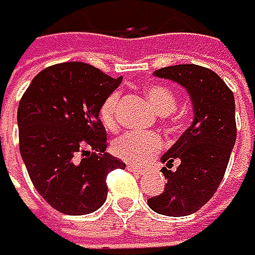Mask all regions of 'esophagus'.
I'll use <instances>...</instances> for the list:
<instances>
[{
    "label": "esophagus",
    "mask_w": 255,
    "mask_h": 255,
    "mask_svg": "<svg viewBox=\"0 0 255 255\" xmlns=\"http://www.w3.org/2000/svg\"><path fill=\"white\" fill-rule=\"evenodd\" d=\"M127 170L128 171H131V173H134V174H144V168H141V166H136V165H131V163H128L127 165Z\"/></svg>",
    "instance_id": "34e87169"
}]
</instances>
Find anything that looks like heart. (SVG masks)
Listing matches in <instances>:
<instances>
[{
	"instance_id": "heart-1",
	"label": "heart",
	"mask_w": 255,
	"mask_h": 255,
	"mask_svg": "<svg viewBox=\"0 0 255 255\" xmlns=\"http://www.w3.org/2000/svg\"><path fill=\"white\" fill-rule=\"evenodd\" d=\"M144 93L155 113L160 116L170 114L176 106L174 95L163 85L150 84L144 89ZM117 108L119 93H111L100 106V119L108 130L117 128ZM162 147L163 139L157 133H125L114 142L113 150L119 158L125 162L146 165L162 150Z\"/></svg>"
}]
</instances>
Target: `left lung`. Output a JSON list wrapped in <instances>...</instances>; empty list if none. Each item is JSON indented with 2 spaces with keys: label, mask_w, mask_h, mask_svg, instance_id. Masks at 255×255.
<instances>
[{
  "label": "left lung",
  "mask_w": 255,
  "mask_h": 255,
  "mask_svg": "<svg viewBox=\"0 0 255 255\" xmlns=\"http://www.w3.org/2000/svg\"><path fill=\"white\" fill-rule=\"evenodd\" d=\"M154 76L181 84L194 106V122L162 155L166 178L160 195L147 200L152 211L163 216H189L209 202L229 165L237 139L235 98L214 71L198 65L160 68ZM174 159L180 162L171 170Z\"/></svg>",
  "instance_id": "obj_1"
}]
</instances>
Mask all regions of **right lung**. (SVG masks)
Returning <instances> with one entry per match:
<instances>
[{
	"label": "right lung",
	"instance_id": "obj_1",
	"mask_svg": "<svg viewBox=\"0 0 255 255\" xmlns=\"http://www.w3.org/2000/svg\"><path fill=\"white\" fill-rule=\"evenodd\" d=\"M122 82L68 61L34 77L18 103V144L34 189L57 211L82 216L106 202V176L125 163L106 152L100 106Z\"/></svg>",
	"mask_w": 255,
	"mask_h": 255
}]
</instances>
